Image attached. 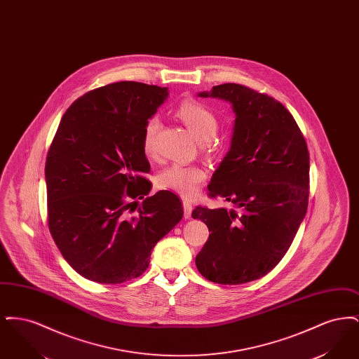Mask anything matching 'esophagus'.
<instances>
[{"instance_id":"1","label":"esophagus","mask_w":359,"mask_h":359,"mask_svg":"<svg viewBox=\"0 0 359 359\" xmlns=\"http://www.w3.org/2000/svg\"><path fill=\"white\" fill-rule=\"evenodd\" d=\"M183 210H184V217L189 218V217H191V212H192V203H191L189 201H187V199L183 201Z\"/></svg>"}]
</instances>
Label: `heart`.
<instances>
[{"mask_svg":"<svg viewBox=\"0 0 359 359\" xmlns=\"http://www.w3.org/2000/svg\"><path fill=\"white\" fill-rule=\"evenodd\" d=\"M176 114L189 132L196 137L203 149L212 148V138L218 130V118L205 103L196 100H184L177 106ZM160 120L154 116L145 121L141 130V147L147 156H154L156 136ZM207 177V172L198 164L173 163L157 175V184L183 196L195 195Z\"/></svg>","mask_w":359,"mask_h":359,"instance_id":"b5f03b06","label":"heart"}]
</instances>
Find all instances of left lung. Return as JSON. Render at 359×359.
I'll return each mask as SVG.
<instances>
[{"instance_id":"8db88e82","label":"left lung","mask_w":359,"mask_h":359,"mask_svg":"<svg viewBox=\"0 0 359 359\" xmlns=\"http://www.w3.org/2000/svg\"><path fill=\"white\" fill-rule=\"evenodd\" d=\"M198 95L231 103L236 121L230 149L208 184L211 196L234 208L192 211L211 231L196 268L212 283H249L281 261L306 217L307 144L290 111L266 94L224 83Z\"/></svg>"}]
</instances>
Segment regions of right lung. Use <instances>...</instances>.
I'll use <instances>...</instances> for the list:
<instances>
[{
    "label": "right lung",
    "instance_id": "obj_1",
    "mask_svg": "<svg viewBox=\"0 0 359 359\" xmlns=\"http://www.w3.org/2000/svg\"><path fill=\"white\" fill-rule=\"evenodd\" d=\"M167 97V87L110 83L76 100L59 123L46 161L48 227L87 280L120 284L141 276L154 245L183 218L171 191L144 198L152 184L141 130ZM136 197L142 205L131 202Z\"/></svg>",
    "mask_w": 359,
    "mask_h": 359
}]
</instances>
